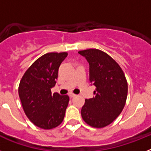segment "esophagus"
I'll return each instance as SVG.
<instances>
[{
	"label": "esophagus",
	"mask_w": 151,
	"mask_h": 151,
	"mask_svg": "<svg viewBox=\"0 0 151 151\" xmlns=\"http://www.w3.org/2000/svg\"><path fill=\"white\" fill-rule=\"evenodd\" d=\"M69 97H76V94H73V93H69Z\"/></svg>",
	"instance_id": "34e87169"
}]
</instances>
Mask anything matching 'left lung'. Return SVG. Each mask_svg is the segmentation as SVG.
<instances>
[{
    "label": "left lung",
    "instance_id": "1",
    "mask_svg": "<svg viewBox=\"0 0 151 151\" xmlns=\"http://www.w3.org/2000/svg\"><path fill=\"white\" fill-rule=\"evenodd\" d=\"M78 53L88 62L90 82L96 87L94 97L85 99L82 117L91 127L104 128L123 110L127 99V80L119 65L105 52L94 48Z\"/></svg>",
    "mask_w": 151,
    "mask_h": 151
}]
</instances>
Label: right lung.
Listing matches in <instances>:
<instances>
[{"label":"right lung","mask_w":151,"mask_h":151,"mask_svg":"<svg viewBox=\"0 0 151 151\" xmlns=\"http://www.w3.org/2000/svg\"><path fill=\"white\" fill-rule=\"evenodd\" d=\"M66 52L47 53L33 63L19 85V96L26 116L35 125L52 129L62 123L69 104L68 95L52 94L58 69Z\"/></svg>","instance_id":"right-lung-1"}]
</instances>
